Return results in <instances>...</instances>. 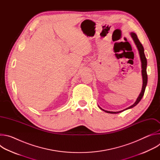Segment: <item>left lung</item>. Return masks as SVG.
<instances>
[{"label":"left lung","mask_w":160,"mask_h":160,"mask_svg":"<svg viewBox=\"0 0 160 160\" xmlns=\"http://www.w3.org/2000/svg\"><path fill=\"white\" fill-rule=\"evenodd\" d=\"M130 36L132 38L137 48H138V51H139V56H140V59H141V68H142V90H141V92L139 94V96H138V99H137V100L135 101V102L130 106H129L128 108L123 109V110H122V111H117V112H115V111H106V110H104L103 109H102L100 106L99 108L101 109H102V111L108 112V113H111V114H117V113H119V112H121L123 111H125L127 109H130V108H133L134 106H135L137 104H138L141 100V99L142 98L143 96H144V92H145V89H146V85H147V83H148V75H147V72H146V68H147V59H146V56H145V54H144V48L142 46V45L141 44V43L140 42L139 40L138 39V36H137V35L133 33V32H131L130 33Z\"/></svg>","instance_id":"obj_1"}]
</instances>
